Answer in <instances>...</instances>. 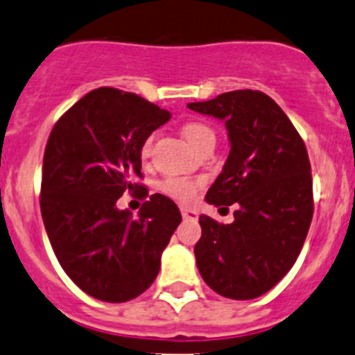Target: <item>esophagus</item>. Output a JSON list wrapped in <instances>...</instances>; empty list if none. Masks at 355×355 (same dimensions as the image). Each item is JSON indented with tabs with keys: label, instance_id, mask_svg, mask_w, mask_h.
I'll return each mask as SVG.
<instances>
[{
	"label": "esophagus",
	"instance_id": "esophagus-1",
	"mask_svg": "<svg viewBox=\"0 0 355 355\" xmlns=\"http://www.w3.org/2000/svg\"><path fill=\"white\" fill-rule=\"evenodd\" d=\"M180 211H182V216H184L185 220H198L199 218V215H198V211H196V209H191V208H180Z\"/></svg>",
	"mask_w": 355,
	"mask_h": 355
}]
</instances>
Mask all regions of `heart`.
Here are the masks:
<instances>
[{
  "mask_svg": "<svg viewBox=\"0 0 355 355\" xmlns=\"http://www.w3.org/2000/svg\"><path fill=\"white\" fill-rule=\"evenodd\" d=\"M182 135L187 140L192 149L199 150L202 146L209 142H215V132L209 128L206 123L189 121L182 126ZM153 147V137H147L140 146V156L147 157ZM202 180L199 178H185V177H168L159 184V191L166 194L168 198L175 199L178 202H189L194 199L196 192L201 187Z\"/></svg>",
  "mask_w": 355,
  "mask_h": 355,
  "instance_id": "1",
  "label": "heart"
}]
</instances>
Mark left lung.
I'll return each instance as SVG.
<instances>
[{"label":"left lung","mask_w":355,"mask_h":355,"mask_svg":"<svg viewBox=\"0 0 355 355\" xmlns=\"http://www.w3.org/2000/svg\"><path fill=\"white\" fill-rule=\"evenodd\" d=\"M187 107L225 121L229 157L206 201L237 205L232 223L199 216L196 263L213 291L251 300L286 276L307 237L314 213L307 149L283 109L258 90L227 92Z\"/></svg>","instance_id":"obj_1"}]
</instances>
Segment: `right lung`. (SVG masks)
I'll use <instances>...</instances> for the list:
<instances>
[{"mask_svg":"<svg viewBox=\"0 0 355 355\" xmlns=\"http://www.w3.org/2000/svg\"><path fill=\"white\" fill-rule=\"evenodd\" d=\"M171 114L130 92L102 86L79 98L48 137L40 206L58 263L85 293L121 304L156 279L161 253L182 222L170 198L153 194L137 218L116 201L147 198L140 146Z\"/></svg>","mask_w":355,"mask_h":355,"instance_id":"right-lung-1","label":"right lung"}]
</instances>
